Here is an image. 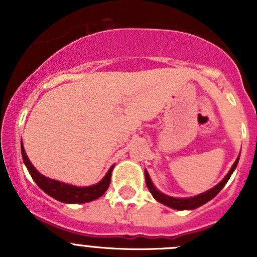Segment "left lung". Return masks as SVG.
I'll return each mask as SVG.
<instances>
[{
  "label": "left lung",
  "mask_w": 257,
  "mask_h": 257,
  "mask_svg": "<svg viewBox=\"0 0 257 257\" xmlns=\"http://www.w3.org/2000/svg\"><path fill=\"white\" fill-rule=\"evenodd\" d=\"M238 160H239V158H237L234 165L231 166V169L230 171L228 172V175H226L225 178L222 179V180L217 184L216 187H213L212 189L207 190V192L202 193V194H199V196L192 197V198H174V197H169V196H166V194H163V193L158 192V190L154 188L153 184H152V180L151 178H149V175L147 171H145V183H147V187H148L149 192L152 193V196H153L158 202L163 203V205L169 206V207L171 208H175V210H193V208H197L199 207V206L205 205L206 202L212 199L213 197L216 196L217 193L222 189V188L225 187V184L228 183L229 178H230L233 171H234L235 167H237Z\"/></svg>",
  "instance_id": "left-lung-1"
}]
</instances>
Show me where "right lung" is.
<instances>
[{
    "mask_svg": "<svg viewBox=\"0 0 257 257\" xmlns=\"http://www.w3.org/2000/svg\"><path fill=\"white\" fill-rule=\"evenodd\" d=\"M22 156L23 161L26 163L27 169H28L29 174H31L32 179L36 181L38 187L44 190L45 193H47L49 196H51L52 198L58 199L60 202H64V203H85V202L94 201L97 199L99 197H101L104 193L108 189L109 184H110V176H112V170L113 167H110L108 171V174L104 176L103 180L100 183L95 184L92 187H73V185H69V184L60 183V181L52 180V179L46 178L44 175H41L37 170L33 167V165L31 163V161L28 160L27 157L26 151L23 148L22 145Z\"/></svg>",
    "mask_w": 257,
    "mask_h": 257,
    "instance_id": "1",
    "label": "right lung"
}]
</instances>
